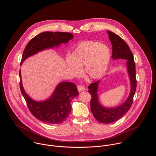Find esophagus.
Returning a JSON list of instances; mask_svg holds the SVG:
<instances>
[{"label":"esophagus","mask_w":156,"mask_h":156,"mask_svg":"<svg viewBox=\"0 0 156 156\" xmlns=\"http://www.w3.org/2000/svg\"><path fill=\"white\" fill-rule=\"evenodd\" d=\"M85 89V87H83V86H82V85H80V86H78V87H77V90H78L79 92H81V91H82V90H84Z\"/></svg>","instance_id":"34e87169"}]
</instances>
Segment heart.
Wrapping results in <instances>:
<instances>
[{
  "instance_id": "heart-1",
  "label": "heart",
  "mask_w": 156,
  "mask_h": 156,
  "mask_svg": "<svg viewBox=\"0 0 156 156\" xmlns=\"http://www.w3.org/2000/svg\"><path fill=\"white\" fill-rule=\"evenodd\" d=\"M111 58L108 46L99 42L85 40L80 42L67 59L68 68L75 76L80 75L84 66L85 74L90 79H97L106 73Z\"/></svg>"
}]
</instances>
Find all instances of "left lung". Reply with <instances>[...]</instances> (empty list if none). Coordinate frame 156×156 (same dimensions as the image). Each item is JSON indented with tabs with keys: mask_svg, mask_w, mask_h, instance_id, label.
Listing matches in <instances>:
<instances>
[{
	"mask_svg": "<svg viewBox=\"0 0 156 156\" xmlns=\"http://www.w3.org/2000/svg\"><path fill=\"white\" fill-rule=\"evenodd\" d=\"M112 45V58L113 59H127V69L131 82L130 94L121 106L115 108H106L99 102L97 96V88L100 81L92 83L88 87V92L91 95L90 102V111L95 118L100 123L110 124L122 118L130 109L136 92L137 80L136 79V66L133 53L127 44L118 35L108 30Z\"/></svg>",
	"mask_w": 156,
	"mask_h": 156,
	"instance_id": "1",
	"label": "left lung"
}]
</instances>
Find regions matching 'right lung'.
<instances>
[{
    "mask_svg": "<svg viewBox=\"0 0 156 156\" xmlns=\"http://www.w3.org/2000/svg\"><path fill=\"white\" fill-rule=\"evenodd\" d=\"M73 38V34L69 32H44L37 35L26 45L23 53L20 65L27 58L38 51L58 46L62 43H67ZM19 76L21 92L28 109L34 116L50 124H61L66 120L71 110V100L79 94L77 88L74 83L67 82L60 83L48 100L37 102L32 100L24 92L20 71Z\"/></svg>",
    "mask_w": 156,
    "mask_h": 156,
    "instance_id": "obj_1",
    "label": "right lung"
}]
</instances>
